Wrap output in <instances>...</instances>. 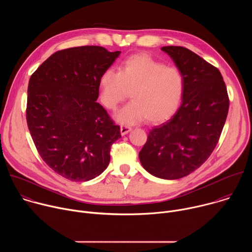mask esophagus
<instances>
[{
  "instance_id": "obj_1",
  "label": "esophagus",
  "mask_w": 252,
  "mask_h": 252,
  "mask_svg": "<svg viewBox=\"0 0 252 252\" xmlns=\"http://www.w3.org/2000/svg\"><path fill=\"white\" fill-rule=\"evenodd\" d=\"M130 129H131V127H129V126H125V125L121 126V133H122V135L126 134L127 132L130 131Z\"/></svg>"
}]
</instances>
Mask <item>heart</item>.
<instances>
[{"mask_svg": "<svg viewBox=\"0 0 252 252\" xmlns=\"http://www.w3.org/2000/svg\"><path fill=\"white\" fill-rule=\"evenodd\" d=\"M99 100L105 109L116 111L129 92L131 101L118 113L123 124H135L143 119L158 124L169 119L182 100L185 79L176 66L165 65L146 54L128 57L119 73L106 69L98 82Z\"/></svg>", "mask_w": 252, "mask_h": 252, "instance_id": "heart-1", "label": "heart"}]
</instances>
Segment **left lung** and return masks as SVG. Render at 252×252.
I'll return each mask as SVG.
<instances>
[{
	"label": "left lung",
	"instance_id": "8db88e82",
	"mask_svg": "<svg viewBox=\"0 0 252 252\" xmlns=\"http://www.w3.org/2000/svg\"><path fill=\"white\" fill-rule=\"evenodd\" d=\"M161 50L184 75L183 102L170 120L151 129L138 158L151 174L177 179L193 172L212 154L226 121L229 98L218 67L184 47Z\"/></svg>",
	"mask_w": 252,
	"mask_h": 252
}]
</instances>
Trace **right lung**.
<instances>
[{
	"mask_svg": "<svg viewBox=\"0 0 252 252\" xmlns=\"http://www.w3.org/2000/svg\"><path fill=\"white\" fill-rule=\"evenodd\" d=\"M121 52L98 46L58 51L31 76L26 118L43 160L71 182H88L110 163L121 127L96 102L100 76Z\"/></svg>",
	"mask_w": 252,
	"mask_h": 252,
	"instance_id": "add662e5",
	"label": "right lung"
}]
</instances>
